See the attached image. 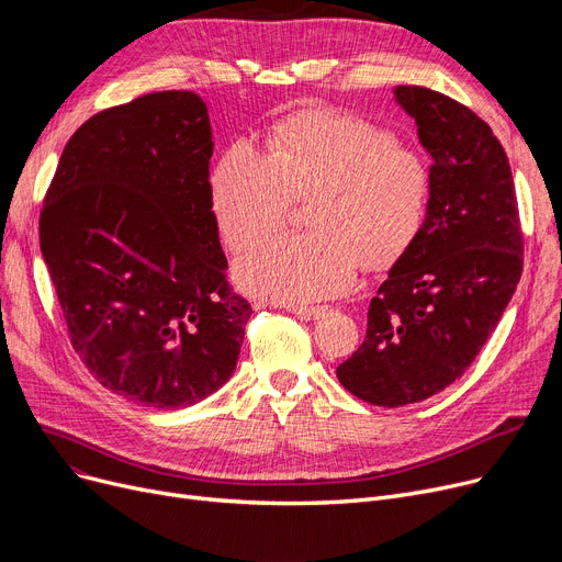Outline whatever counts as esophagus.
Instances as JSON below:
<instances>
[{"label": "esophagus", "instance_id": "34e87169", "mask_svg": "<svg viewBox=\"0 0 562 562\" xmlns=\"http://www.w3.org/2000/svg\"><path fill=\"white\" fill-rule=\"evenodd\" d=\"M284 310L286 312H291V314H296L299 318H303V321H312V318H318L321 314H326V310L328 307H307V305H284Z\"/></svg>", "mask_w": 562, "mask_h": 562}]
</instances>
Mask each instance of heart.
<instances>
[{"label":"heart","instance_id":"1","mask_svg":"<svg viewBox=\"0 0 562 562\" xmlns=\"http://www.w3.org/2000/svg\"><path fill=\"white\" fill-rule=\"evenodd\" d=\"M212 210L232 250L312 200L310 234L273 236L234 263V280L276 303L335 299L371 271L394 266L424 232L432 177L426 159L396 134L360 115L303 111L278 123L266 150L236 138L210 177Z\"/></svg>","mask_w":562,"mask_h":562}]
</instances>
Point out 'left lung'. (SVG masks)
Here are the masks:
<instances>
[{
  "instance_id": "left-lung-1",
  "label": "left lung",
  "mask_w": 562,
  "mask_h": 562,
  "mask_svg": "<svg viewBox=\"0 0 562 562\" xmlns=\"http://www.w3.org/2000/svg\"><path fill=\"white\" fill-rule=\"evenodd\" d=\"M432 157L424 232L380 284L367 337L337 367L352 396L401 407L449 387L485 346L521 278L524 236L504 145L464 104L396 86Z\"/></svg>"
}]
</instances>
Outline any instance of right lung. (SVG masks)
Listing matches in <instances>:
<instances>
[{
  "label": "right lung",
  "mask_w": 562,
  "mask_h": 562,
  "mask_svg": "<svg viewBox=\"0 0 562 562\" xmlns=\"http://www.w3.org/2000/svg\"><path fill=\"white\" fill-rule=\"evenodd\" d=\"M206 104L164 91L95 113L58 159L41 250L72 348L106 390L187 407L236 369L252 307L225 280Z\"/></svg>",
  "instance_id": "add662e5"
}]
</instances>
